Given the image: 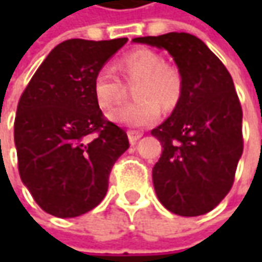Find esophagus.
I'll list each match as a JSON object with an SVG mask.
<instances>
[{"label":"esophagus","instance_id":"1","mask_svg":"<svg viewBox=\"0 0 262 262\" xmlns=\"http://www.w3.org/2000/svg\"><path fill=\"white\" fill-rule=\"evenodd\" d=\"M141 137H143V133H140V131H128V138H129L131 144H134L137 140H140Z\"/></svg>","mask_w":262,"mask_h":262}]
</instances>
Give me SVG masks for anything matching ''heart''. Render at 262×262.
<instances>
[{
    "label": "heart",
    "instance_id": "1",
    "mask_svg": "<svg viewBox=\"0 0 262 262\" xmlns=\"http://www.w3.org/2000/svg\"><path fill=\"white\" fill-rule=\"evenodd\" d=\"M118 70L128 83H138L134 89L137 102L115 107L107 118L121 126L144 128L160 119V106L175 107L182 96L184 80L179 70L165 62L160 54L140 48L118 61ZM93 95L100 107H112L124 97V86L109 70H100L93 81Z\"/></svg>",
    "mask_w": 262,
    "mask_h": 262
}]
</instances>
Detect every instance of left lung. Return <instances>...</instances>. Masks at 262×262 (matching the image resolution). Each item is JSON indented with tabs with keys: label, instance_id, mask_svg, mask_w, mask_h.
Returning <instances> with one entry per match:
<instances>
[{
	"label": "left lung",
	"instance_id": "obj_1",
	"mask_svg": "<svg viewBox=\"0 0 262 262\" xmlns=\"http://www.w3.org/2000/svg\"><path fill=\"white\" fill-rule=\"evenodd\" d=\"M133 42L166 49L184 80L173 112L151 129L163 147L153 167L157 198L178 216L206 214L230 191L244 151L242 107L233 80L194 35L172 32Z\"/></svg>",
	"mask_w": 262,
	"mask_h": 262
}]
</instances>
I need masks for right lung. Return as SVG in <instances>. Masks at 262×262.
Returning a JSON list of instances; mask_svg holds the SVG:
<instances>
[{
	"label": "right lung",
	"mask_w": 262,
	"mask_h": 262,
	"mask_svg": "<svg viewBox=\"0 0 262 262\" xmlns=\"http://www.w3.org/2000/svg\"><path fill=\"white\" fill-rule=\"evenodd\" d=\"M126 40L56 45L18 100V173L52 216L77 217L95 208L105 198L112 166L129 147L125 131L106 121L93 95L96 74Z\"/></svg>",
	"instance_id": "add662e5"
}]
</instances>
